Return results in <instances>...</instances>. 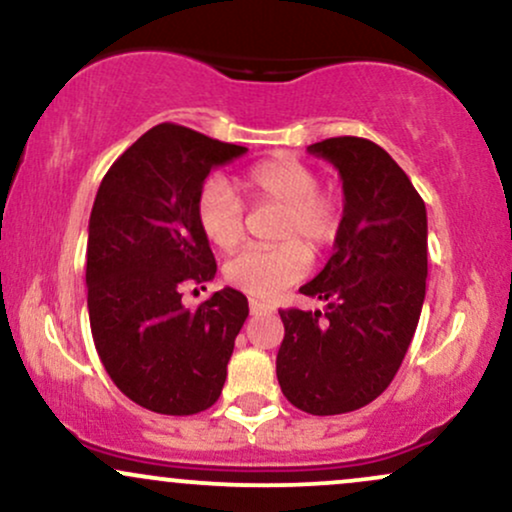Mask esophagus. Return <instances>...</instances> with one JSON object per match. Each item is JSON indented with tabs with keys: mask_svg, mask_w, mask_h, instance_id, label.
Returning <instances> with one entry per match:
<instances>
[{
	"mask_svg": "<svg viewBox=\"0 0 512 512\" xmlns=\"http://www.w3.org/2000/svg\"><path fill=\"white\" fill-rule=\"evenodd\" d=\"M250 313L252 315L272 313V305H267V303H262V301H255V298H252V301H250Z\"/></svg>",
	"mask_w": 512,
	"mask_h": 512,
	"instance_id": "1",
	"label": "esophagus"
}]
</instances>
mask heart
Returning a JSON list of instances; mask_svg holds the SVG:
<instances>
[{
	"mask_svg": "<svg viewBox=\"0 0 512 512\" xmlns=\"http://www.w3.org/2000/svg\"><path fill=\"white\" fill-rule=\"evenodd\" d=\"M240 187L250 202L281 207L274 238L284 243L240 250L226 262L223 274L228 284L248 296L272 301L308 272L305 249L317 255L334 243L342 226V204L332 192L320 190V175L298 158L279 156L255 163L243 173ZM195 214L199 231L214 248L231 250L243 238V202L226 180L204 182Z\"/></svg>",
	"mask_w": 512,
	"mask_h": 512,
	"instance_id": "1",
	"label": "heart"
}]
</instances>
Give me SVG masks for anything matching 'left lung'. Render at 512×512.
I'll use <instances>...</instances> for the list:
<instances>
[{
	"instance_id": "1",
	"label": "left lung",
	"mask_w": 512,
	"mask_h": 512,
	"mask_svg": "<svg viewBox=\"0 0 512 512\" xmlns=\"http://www.w3.org/2000/svg\"><path fill=\"white\" fill-rule=\"evenodd\" d=\"M339 170L344 216L334 255L305 296L320 310H279L276 378L293 407L346 414L380 397L419 325L428 276L426 204L392 156L361 137L308 146Z\"/></svg>"
}]
</instances>
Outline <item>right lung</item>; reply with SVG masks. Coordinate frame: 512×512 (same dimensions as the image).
I'll use <instances>...</instances> for the list:
<instances>
[{
    "label": "right lung",
    "instance_id": "1",
    "mask_svg": "<svg viewBox=\"0 0 512 512\" xmlns=\"http://www.w3.org/2000/svg\"><path fill=\"white\" fill-rule=\"evenodd\" d=\"M245 151L163 122L129 146L98 187L86 245L93 342L120 392L156 414L209 409L226 383L248 298L226 286L190 310L182 286L214 279L197 195L211 168Z\"/></svg>",
    "mask_w": 512,
    "mask_h": 512
}]
</instances>
